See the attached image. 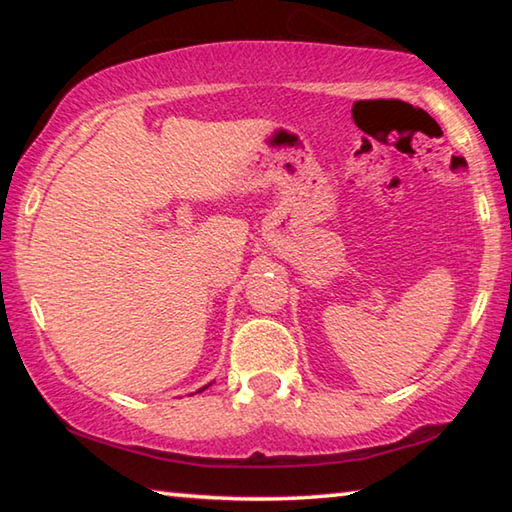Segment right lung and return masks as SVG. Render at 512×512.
<instances>
[{
	"label": "right lung",
	"instance_id": "add662e5",
	"mask_svg": "<svg viewBox=\"0 0 512 512\" xmlns=\"http://www.w3.org/2000/svg\"><path fill=\"white\" fill-rule=\"evenodd\" d=\"M207 386H210V384H207ZM207 386H203V388H198V391H196V393H203V391H205V388H207Z\"/></svg>",
	"mask_w": 512,
	"mask_h": 512
}]
</instances>
